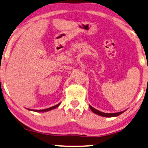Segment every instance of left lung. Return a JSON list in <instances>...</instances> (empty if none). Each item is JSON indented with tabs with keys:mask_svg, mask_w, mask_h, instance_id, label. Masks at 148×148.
<instances>
[{
	"mask_svg": "<svg viewBox=\"0 0 148 148\" xmlns=\"http://www.w3.org/2000/svg\"><path fill=\"white\" fill-rule=\"evenodd\" d=\"M89 107H90V110L94 113L97 114V115H98L102 116H105V117H114V116H119V115H121V114H122L125 111H123L118 112V113H103V112L99 111V110L95 109L94 107H92V106H90V105H89Z\"/></svg>",
	"mask_w": 148,
	"mask_h": 148,
	"instance_id": "left-lung-1",
	"label": "left lung"
}]
</instances>
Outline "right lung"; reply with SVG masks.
Masks as SVG:
<instances>
[{"mask_svg": "<svg viewBox=\"0 0 148 148\" xmlns=\"http://www.w3.org/2000/svg\"><path fill=\"white\" fill-rule=\"evenodd\" d=\"M60 103H58V105H56L55 106H53V107H49V108H47V109H41V110H35V109H26L29 110V111H35V112H38V113H44V112H47V111H51V110H53V109H55L56 108H57L58 106L60 105Z\"/></svg>", "mask_w": 148, "mask_h": 148, "instance_id": "add662e5", "label": "right lung"}]
</instances>
